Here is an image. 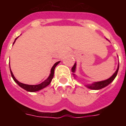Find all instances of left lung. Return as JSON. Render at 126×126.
Wrapping results in <instances>:
<instances>
[{"label":"left lung","mask_w":126,"mask_h":126,"mask_svg":"<svg viewBox=\"0 0 126 126\" xmlns=\"http://www.w3.org/2000/svg\"><path fill=\"white\" fill-rule=\"evenodd\" d=\"M119 65H118L117 69V71H115V73L112 76L109 78L108 79L105 80V81H99V82H95V83H93L92 84H90V85H86L88 88L92 89V90H100V89L103 88L105 87L107 85H109L111 82L113 81V79L115 78V77H116L118 71H119ZM75 69H76V63L74 64V65H73V67H72V72L74 73L75 72ZM73 75H74V74H73Z\"/></svg>","instance_id":"8db88e82"}]
</instances>
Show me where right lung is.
Instances as JSON below:
<instances>
[{
    "instance_id": "add662e5",
    "label": "right lung",
    "mask_w": 126,
    "mask_h": 126,
    "mask_svg": "<svg viewBox=\"0 0 126 126\" xmlns=\"http://www.w3.org/2000/svg\"><path fill=\"white\" fill-rule=\"evenodd\" d=\"M17 38V37L15 39V40H14L13 44L15 43L16 40V39ZM59 62H60V61L56 62V63H55V64L53 65V66L52 67V69H51V71H50L51 73H50V74L49 77H48V78L46 80H45V81H43V82H42V83H40V84H36V85H29V84H23V83H20V82H19V81L15 78V77L14 76L13 73H12V71H11V68H10V71H11V76H12V77H13V79H14V81H15L16 83H17L19 86L20 87H21L22 88H23L24 90H26V91H28V92H37V91H39V90H42V89L46 87L47 86H48V84H50V82L52 81V79H53V75H54V70H55V67H56V65H57V64H59Z\"/></svg>"
}]
</instances>
